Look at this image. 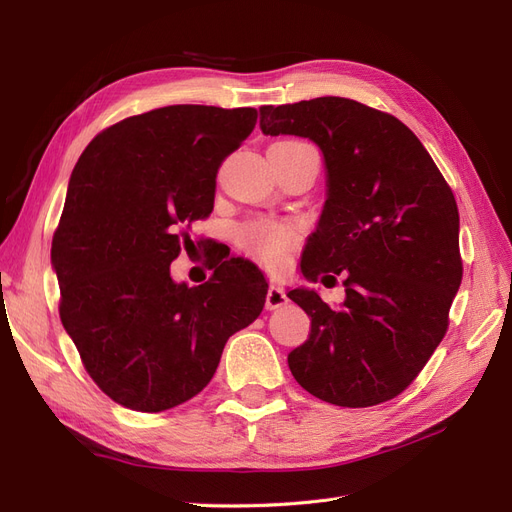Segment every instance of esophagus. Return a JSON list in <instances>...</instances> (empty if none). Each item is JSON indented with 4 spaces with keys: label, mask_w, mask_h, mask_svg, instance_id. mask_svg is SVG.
I'll return each mask as SVG.
<instances>
[{
    "label": "esophagus",
    "mask_w": 512,
    "mask_h": 512,
    "mask_svg": "<svg viewBox=\"0 0 512 512\" xmlns=\"http://www.w3.org/2000/svg\"><path fill=\"white\" fill-rule=\"evenodd\" d=\"M288 303V297H286V292H284V288L282 286H271L269 288V292H267V309H280V307H284Z\"/></svg>",
    "instance_id": "esophagus-1"
}]
</instances>
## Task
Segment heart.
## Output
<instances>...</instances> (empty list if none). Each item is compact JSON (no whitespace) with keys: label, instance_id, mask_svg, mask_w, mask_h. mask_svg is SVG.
Returning <instances> with one entry per match:
<instances>
[{"label":"heart","instance_id":"obj_1","mask_svg":"<svg viewBox=\"0 0 512 512\" xmlns=\"http://www.w3.org/2000/svg\"><path fill=\"white\" fill-rule=\"evenodd\" d=\"M277 145L299 147L305 151H312L314 156H318L316 149L303 141H284ZM294 243H297V232L284 224H256L245 232L247 252H250L254 258H258L262 265H267L271 269L284 265Z\"/></svg>","mask_w":512,"mask_h":512}]
</instances>
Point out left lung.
<instances>
[{
	"mask_svg": "<svg viewBox=\"0 0 512 512\" xmlns=\"http://www.w3.org/2000/svg\"><path fill=\"white\" fill-rule=\"evenodd\" d=\"M267 136L309 138L327 175V200L307 237V282L346 275L331 307L314 288L288 297L312 318L288 367L307 393L344 408L399 395L425 367L448 327L461 284L459 211L438 166L393 115L348 98L260 106ZM335 280V277H333Z\"/></svg>",
	"mask_w": 512,
	"mask_h": 512,
	"instance_id": "left-lung-1",
	"label": "left lung"
}]
</instances>
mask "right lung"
Returning <instances> with one entry per match:
<instances>
[{
  "label": "right lung",
  "mask_w": 512,
  "mask_h": 512,
  "mask_svg": "<svg viewBox=\"0 0 512 512\" xmlns=\"http://www.w3.org/2000/svg\"><path fill=\"white\" fill-rule=\"evenodd\" d=\"M254 108L177 104L100 132L76 162L51 265L59 316L117 404L162 412L192 399L232 333L265 307V275L230 258L209 282L170 277L188 230L213 211L215 175L252 134Z\"/></svg>",
  "instance_id": "1"
}]
</instances>
